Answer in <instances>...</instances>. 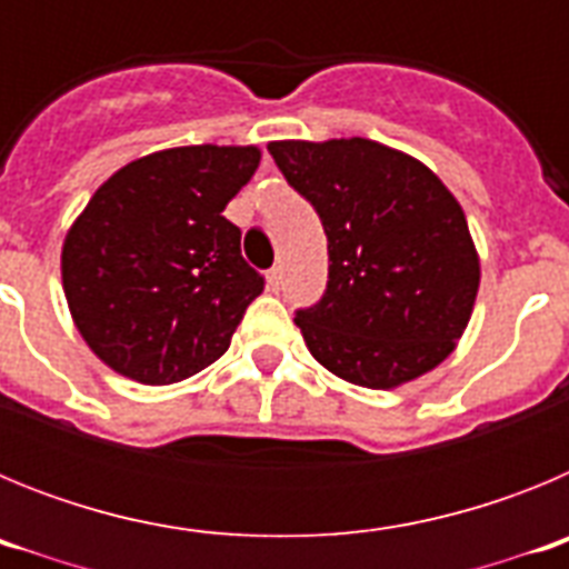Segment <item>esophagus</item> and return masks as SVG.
Listing matches in <instances>:
<instances>
[{"label":"esophagus","instance_id":"obj_1","mask_svg":"<svg viewBox=\"0 0 569 569\" xmlns=\"http://www.w3.org/2000/svg\"><path fill=\"white\" fill-rule=\"evenodd\" d=\"M281 279H284V268H281V264H273V268L268 270V288L270 290H279L281 288Z\"/></svg>","mask_w":569,"mask_h":569}]
</instances>
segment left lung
Returning a JSON list of instances; mask_svg holds the SVG:
<instances>
[{
    "label": "left lung",
    "instance_id": "left-lung-1",
    "mask_svg": "<svg viewBox=\"0 0 569 569\" xmlns=\"http://www.w3.org/2000/svg\"><path fill=\"white\" fill-rule=\"evenodd\" d=\"M268 150L328 236V290L296 310L313 359L370 390L441 365L470 321L481 276L456 196L419 159L359 136Z\"/></svg>",
    "mask_w": 569,
    "mask_h": 569
}]
</instances>
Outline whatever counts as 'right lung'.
<instances>
[{
    "label": "right lung",
    "mask_w": 569,
    "mask_h": 569,
    "mask_svg": "<svg viewBox=\"0 0 569 569\" xmlns=\"http://www.w3.org/2000/svg\"><path fill=\"white\" fill-rule=\"evenodd\" d=\"M259 148L190 144L142 156L90 196L62 244L77 330L116 373L173 385L230 347L264 276L241 259L222 210L259 168Z\"/></svg>",
    "instance_id": "right-lung-1"
}]
</instances>
